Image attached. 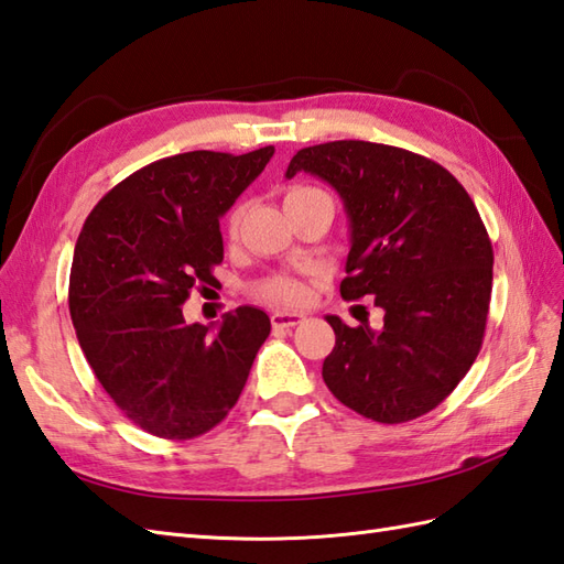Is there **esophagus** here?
I'll use <instances>...</instances> for the list:
<instances>
[{
  "label": "esophagus",
  "mask_w": 564,
  "mask_h": 564,
  "mask_svg": "<svg viewBox=\"0 0 564 564\" xmlns=\"http://www.w3.org/2000/svg\"><path fill=\"white\" fill-rule=\"evenodd\" d=\"M270 321H272V328H294V325L306 321V316L304 314H290V311H274Z\"/></svg>",
  "instance_id": "esophagus-1"
}]
</instances>
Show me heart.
I'll use <instances>...</instances> for the list:
<instances>
[{
	"instance_id": "b5f03b06",
	"label": "heart",
	"mask_w": 564,
	"mask_h": 564,
	"mask_svg": "<svg viewBox=\"0 0 564 564\" xmlns=\"http://www.w3.org/2000/svg\"><path fill=\"white\" fill-rule=\"evenodd\" d=\"M311 193H318L316 187H308V185H292L290 191L284 195V205L286 203H294L299 197H306ZM241 224V207H236L231 215H229V231L236 234ZM258 294L265 299V302L272 304H282V306H302L308 302L311 290L304 280L299 278H286V274H280V278H270L258 286Z\"/></svg>"
}]
</instances>
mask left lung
<instances>
[{
  "label": "left lung",
  "mask_w": 564,
  "mask_h": 564,
  "mask_svg": "<svg viewBox=\"0 0 564 564\" xmlns=\"http://www.w3.org/2000/svg\"><path fill=\"white\" fill-rule=\"evenodd\" d=\"M299 171L330 183L349 219L343 299L373 296L383 328L325 316L335 347L323 381L343 405L398 424L434 410L482 347L492 243L452 173L408 149L361 140L299 149Z\"/></svg>",
  "instance_id": "8db88e82"
}]
</instances>
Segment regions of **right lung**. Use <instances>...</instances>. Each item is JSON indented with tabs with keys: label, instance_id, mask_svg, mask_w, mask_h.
I'll use <instances>...</instances> for the list:
<instances>
[{
	"label": "right lung",
	"instance_id": "obj_1",
	"mask_svg": "<svg viewBox=\"0 0 564 564\" xmlns=\"http://www.w3.org/2000/svg\"><path fill=\"white\" fill-rule=\"evenodd\" d=\"M272 154L159 159L101 197L74 246L69 314L84 357L124 417L161 440H193L227 417L270 335L253 306L215 330L187 325L181 306L195 284L215 282L219 217Z\"/></svg>",
	"mask_w": 564,
	"mask_h": 564
}]
</instances>
